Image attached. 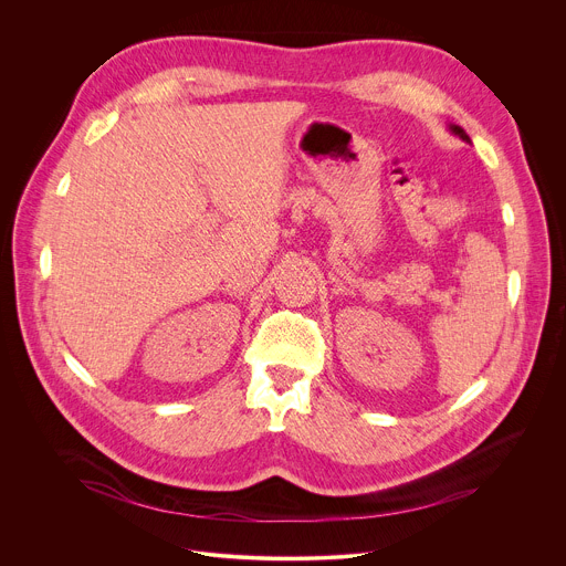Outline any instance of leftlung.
Instances as JSON below:
<instances>
[{
  "label": "left lung",
  "mask_w": 566,
  "mask_h": 566,
  "mask_svg": "<svg viewBox=\"0 0 566 566\" xmlns=\"http://www.w3.org/2000/svg\"><path fill=\"white\" fill-rule=\"evenodd\" d=\"M450 129H452V132H454V134H457V136H459V138H461V140H465V143H470V136H468V134H465V132H463V129H461V127H459V125H450Z\"/></svg>",
  "instance_id": "8db88e82"
}]
</instances>
